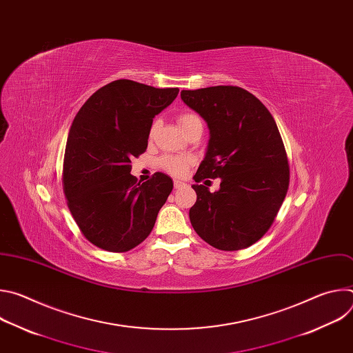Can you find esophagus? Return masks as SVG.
Masks as SVG:
<instances>
[{
	"label": "esophagus",
	"instance_id": "esophagus-1",
	"mask_svg": "<svg viewBox=\"0 0 353 353\" xmlns=\"http://www.w3.org/2000/svg\"><path fill=\"white\" fill-rule=\"evenodd\" d=\"M173 184H174V188H176V190H177V188H181V187H184V185H187L185 183H183V181H180V180H174Z\"/></svg>",
	"mask_w": 353,
	"mask_h": 353
}]
</instances>
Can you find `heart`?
Returning a JSON list of instances; mask_svg holds the SVG:
<instances>
[{
    "label": "heart",
    "mask_w": 353,
    "mask_h": 353,
    "mask_svg": "<svg viewBox=\"0 0 353 353\" xmlns=\"http://www.w3.org/2000/svg\"><path fill=\"white\" fill-rule=\"evenodd\" d=\"M177 123L181 127V130L184 132H187L192 125L201 123V119L194 113H183L177 117ZM157 128H158V124L154 123L152 127H150V130H149V139H152L155 137ZM191 162H192V159L188 157L166 155L159 161V166L173 176H183L188 170V166L191 165Z\"/></svg>",
    "instance_id": "heart-1"
}]
</instances>
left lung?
Listing matches in <instances>:
<instances>
[{"mask_svg":"<svg viewBox=\"0 0 353 353\" xmlns=\"http://www.w3.org/2000/svg\"><path fill=\"white\" fill-rule=\"evenodd\" d=\"M181 100L207 121L211 134L194 176V230L218 250L254 244L271 228L289 188L288 157L274 117L239 86L181 90ZM216 176L221 188L215 193L197 184Z\"/></svg>","mask_w":353,"mask_h":353,"instance_id":"8db88e82","label":"left lung"}]
</instances>
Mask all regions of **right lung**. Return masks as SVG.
<instances>
[{
	"label": "right lung",
	"mask_w": 353,
	"mask_h": 353,
	"mask_svg": "<svg viewBox=\"0 0 353 353\" xmlns=\"http://www.w3.org/2000/svg\"><path fill=\"white\" fill-rule=\"evenodd\" d=\"M177 93V88L117 79L96 90L75 116L63 187L72 218L96 247L124 253L152 232L173 181L158 172L141 184L130 163L145 152L154 117Z\"/></svg>",
	"instance_id": "1"
}]
</instances>
